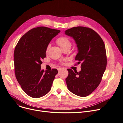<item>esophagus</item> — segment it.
<instances>
[{
	"label": "esophagus",
	"instance_id": "obj_1",
	"mask_svg": "<svg viewBox=\"0 0 123 123\" xmlns=\"http://www.w3.org/2000/svg\"><path fill=\"white\" fill-rule=\"evenodd\" d=\"M62 70V68H58V71H60L61 70Z\"/></svg>",
	"mask_w": 123,
	"mask_h": 123
}]
</instances>
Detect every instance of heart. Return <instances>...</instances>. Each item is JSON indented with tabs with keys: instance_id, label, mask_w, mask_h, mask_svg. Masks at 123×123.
<instances>
[{
	"instance_id": "1",
	"label": "heart",
	"mask_w": 123,
	"mask_h": 123,
	"mask_svg": "<svg viewBox=\"0 0 123 123\" xmlns=\"http://www.w3.org/2000/svg\"><path fill=\"white\" fill-rule=\"evenodd\" d=\"M57 43L59 45V46L62 49L64 47L71 46V43L70 40L66 37H61L58 38L56 40ZM50 47V45H48L46 51H48Z\"/></svg>"
}]
</instances>
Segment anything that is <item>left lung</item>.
<instances>
[{
    "mask_svg": "<svg viewBox=\"0 0 123 123\" xmlns=\"http://www.w3.org/2000/svg\"><path fill=\"white\" fill-rule=\"evenodd\" d=\"M65 34L75 41L78 49L75 60L78 64L81 63L79 72L67 69V88L74 94L84 97L91 94L101 81L107 66L105 45L99 35L88 27H73Z\"/></svg>",
    "mask_w": 123,
    "mask_h": 123,
    "instance_id": "1",
    "label": "left lung"
}]
</instances>
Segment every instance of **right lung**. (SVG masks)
Segmentation results:
<instances>
[{
	"label": "right lung",
	"mask_w": 123,
	"mask_h": 123,
	"mask_svg": "<svg viewBox=\"0 0 123 123\" xmlns=\"http://www.w3.org/2000/svg\"><path fill=\"white\" fill-rule=\"evenodd\" d=\"M60 32L42 26L33 28L20 39L15 47L16 78L22 90L31 97L38 98L47 94L58 73L56 69L44 72L41 64L46 57L48 44Z\"/></svg>",
	"instance_id": "1"
}]
</instances>
